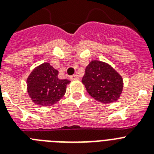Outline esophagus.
<instances>
[{
  "mask_svg": "<svg viewBox=\"0 0 154 154\" xmlns=\"http://www.w3.org/2000/svg\"><path fill=\"white\" fill-rule=\"evenodd\" d=\"M70 79L72 80H78L79 79V77L78 75H73L71 76Z\"/></svg>",
  "mask_w": 154,
  "mask_h": 154,
  "instance_id": "1",
  "label": "esophagus"
}]
</instances>
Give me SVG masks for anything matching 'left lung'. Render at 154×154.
I'll return each instance as SVG.
<instances>
[{"instance_id": "obj_1", "label": "left lung", "mask_w": 154, "mask_h": 154, "mask_svg": "<svg viewBox=\"0 0 154 154\" xmlns=\"http://www.w3.org/2000/svg\"><path fill=\"white\" fill-rule=\"evenodd\" d=\"M88 93L103 103L118 100L123 90V79L107 63L92 61L82 79Z\"/></svg>"}]
</instances>
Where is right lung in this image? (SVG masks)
<instances>
[{
    "mask_svg": "<svg viewBox=\"0 0 154 154\" xmlns=\"http://www.w3.org/2000/svg\"><path fill=\"white\" fill-rule=\"evenodd\" d=\"M58 71L50 63H43L34 68L27 79V91L33 103L48 107L59 101L71 81L60 79Z\"/></svg>",
    "mask_w": 154,
    "mask_h": 154,
    "instance_id": "right-lung-1",
    "label": "right lung"
}]
</instances>
